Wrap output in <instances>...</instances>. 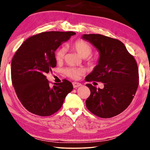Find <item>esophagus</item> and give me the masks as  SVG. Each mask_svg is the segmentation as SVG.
I'll list each match as a JSON object with an SVG mask.
<instances>
[{"mask_svg":"<svg viewBox=\"0 0 150 150\" xmlns=\"http://www.w3.org/2000/svg\"><path fill=\"white\" fill-rule=\"evenodd\" d=\"M72 85H73L74 88H77V87H80V86H81V83H76V82H73Z\"/></svg>","mask_w":150,"mask_h":150,"instance_id":"esophagus-1","label":"esophagus"}]
</instances>
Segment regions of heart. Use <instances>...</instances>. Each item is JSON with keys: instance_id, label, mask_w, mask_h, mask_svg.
<instances>
[{"instance_id": "heart-1", "label": "heart", "mask_w": 150, "mask_h": 150, "mask_svg": "<svg viewBox=\"0 0 150 150\" xmlns=\"http://www.w3.org/2000/svg\"><path fill=\"white\" fill-rule=\"evenodd\" d=\"M71 47L82 58H87L90 56L93 52V46L87 41L83 40H77L72 43ZM65 49L64 48H59L55 52V59L59 62L64 58ZM87 62L90 66L94 67L98 64V58L97 57H90L87 59ZM65 74L69 78L76 79L83 73L82 69L75 67H68L64 69Z\"/></svg>"}]
</instances>
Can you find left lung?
<instances>
[{"instance_id":"8db88e82","label":"left lung","mask_w":150,"mask_h":150,"mask_svg":"<svg viewBox=\"0 0 150 150\" xmlns=\"http://www.w3.org/2000/svg\"><path fill=\"white\" fill-rule=\"evenodd\" d=\"M82 38L99 50L98 63L86 81L103 83V89L87 84L91 91L86 100L90 112L101 118L117 115L128 108L139 86V69L134 57L121 41L100 34H85Z\"/></svg>"}]
</instances>
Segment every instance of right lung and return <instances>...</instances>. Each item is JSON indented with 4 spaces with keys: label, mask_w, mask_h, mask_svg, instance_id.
I'll use <instances>...</instances> for the list:
<instances>
[{
    "label": "right lung",
    "mask_w": 150,
    "mask_h": 150,
    "mask_svg": "<svg viewBox=\"0 0 150 150\" xmlns=\"http://www.w3.org/2000/svg\"><path fill=\"white\" fill-rule=\"evenodd\" d=\"M74 32L49 31L35 35L23 42L11 61V81L18 99L28 111L50 116L58 111L73 89L67 80L49 86L46 74L56 67L54 52Z\"/></svg>",
    "instance_id": "right-lung-1"
}]
</instances>
